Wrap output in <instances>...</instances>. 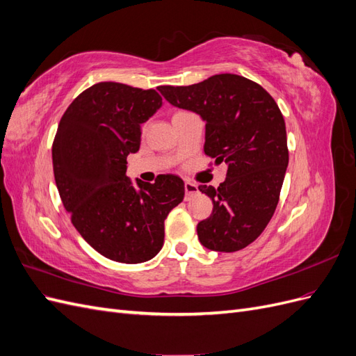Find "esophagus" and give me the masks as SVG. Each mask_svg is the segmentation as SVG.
I'll list each match as a JSON object with an SVG mask.
<instances>
[{"label": "esophagus", "instance_id": "obj_1", "mask_svg": "<svg viewBox=\"0 0 356 356\" xmlns=\"http://www.w3.org/2000/svg\"><path fill=\"white\" fill-rule=\"evenodd\" d=\"M184 188H186V197H188V196H191V195H195V193H197V186L195 184V182L186 181Z\"/></svg>", "mask_w": 356, "mask_h": 356}]
</instances>
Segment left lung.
<instances>
[{
	"mask_svg": "<svg viewBox=\"0 0 356 356\" xmlns=\"http://www.w3.org/2000/svg\"><path fill=\"white\" fill-rule=\"evenodd\" d=\"M163 98L202 117L204 154L227 165L218 188L199 186L213 203L197 224L211 251L243 250L263 233L279 202L288 166L286 129L281 110L260 84L236 74H217L191 86H160Z\"/></svg>",
	"mask_w": 356,
	"mask_h": 356,
	"instance_id": "obj_1",
	"label": "left lung"
}]
</instances>
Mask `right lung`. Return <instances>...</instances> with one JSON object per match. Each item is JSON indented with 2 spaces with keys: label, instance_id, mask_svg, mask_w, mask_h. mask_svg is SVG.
<instances>
[{
  "label": "right lung",
  "instance_id": "1",
  "mask_svg": "<svg viewBox=\"0 0 356 356\" xmlns=\"http://www.w3.org/2000/svg\"><path fill=\"white\" fill-rule=\"evenodd\" d=\"M160 106L153 89L93 84L68 106L53 141V174L72 225L113 261L156 257L168 213L184 199L177 175H160L154 184L126 177V159L141 145V124Z\"/></svg>",
  "mask_w": 356,
  "mask_h": 356
}]
</instances>
